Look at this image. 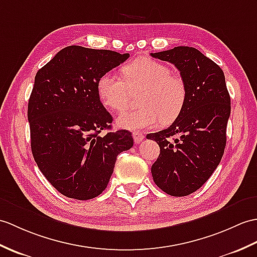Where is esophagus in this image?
<instances>
[{"label":"esophagus","instance_id":"34e87169","mask_svg":"<svg viewBox=\"0 0 257 257\" xmlns=\"http://www.w3.org/2000/svg\"><path fill=\"white\" fill-rule=\"evenodd\" d=\"M133 137H134L136 145H139V143L143 140V138H145V136H143V134L140 133V131H135V133L133 134Z\"/></svg>","mask_w":257,"mask_h":257}]
</instances>
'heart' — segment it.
I'll return each mask as SVG.
<instances>
[{
	"instance_id": "obj_1",
	"label": "heart",
	"mask_w": 257,
	"mask_h": 257,
	"mask_svg": "<svg viewBox=\"0 0 257 257\" xmlns=\"http://www.w3.org/2000/svg\"><path fill=\"white\" fill-rule=\"evenodd\" d=\"M122 79L114 73H104L97 81L99 100L107 108L123 111L131 93L142 92L140 108L119 116V128L136 130L168 123L181 114L187 100L188 89L182 76L171 73L168 65L151 58H138L121 69Z\"/></svg>"
}]
</instances>
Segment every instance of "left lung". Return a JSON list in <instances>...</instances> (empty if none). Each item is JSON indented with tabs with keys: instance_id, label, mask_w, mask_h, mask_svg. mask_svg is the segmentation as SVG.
<instances>
[{
	"instance_id": "1",
	"label": "left lung",
	"mask_w": 257,
	"mask_h": 257,
	"mask_svg": "<svg viewBox=\"0 0 257 257\" xmlns=\"http://www.w3.org/2000/svg\"><path fill=\"white\" fill-rule=\"evenodd\" d=\"M180 70L188 95L182 112L168 129L147 136L160 156L151 168L158 187L171 196L199 189L217 169L226 143L231 100L221 68L193 47L151 53Z\"/></svg>"
}]
</instances>
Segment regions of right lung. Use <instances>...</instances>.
<instances>
[{
	"instance_id": "add662e5",
	"label": "right lung",
	"mask_w": 257,
	"mask_h": 257,
	"mask_svg": "<svg viewBox=\"0 0 257 257\" xmlns=\"http://www.w3.org/2000/svg\"><path fill=\"white\" fill-rule=\"evenodd\" d=\"M129 53L63 48L35 76L28 101L31 147L39 170L59 193L92 199L107 187L117 156L134 146L128 130L109 131L112 117L97 81Z\"/></svg>"
}]
</instances>
